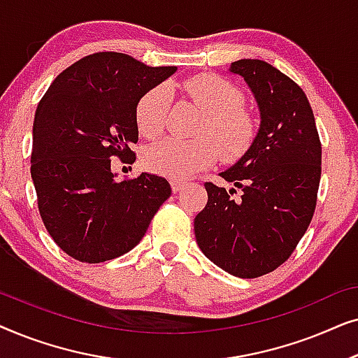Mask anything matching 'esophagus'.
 Listing matches in <instances>:
<instances>
[{
	"label": "esophagus",
	"mask_w": 358,
	"mask_h": 358,
	"mask_svg": "<svg viewBox=\"0 0 358 358\" xmlns=\"http://www.w3.org/2000/svg\"><path fill=\"white\" fill-rule=\"evenodd\" d=\"M184 182L182 180H173V182H171V189H173V192L174 194H178L179 190H182L184 189Z\"/></svg>",
	"instance_id": "esophagus-1"
}]
</instances>
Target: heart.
<instances>
[{
    "label": "heart",
    "instance_id": "heart-1",
    "mask_svg": "<svg viewBox=\"0 0 358 358\" xmlns=\"http://www.w3.org/2000/svg\"><path fill=\"white\" fill-rule=\"evenodd\" d=\"M184 91L205 117L197 129L199 140H161L145 150L143 164L151 173L169 179H187L210 168L222 158L227 163L241 159L257 136V120L244 107L238 86L218 75L192 76L184 81ZM169 86L158 85L140 97L135 109L138 131L146 138L163 134L171 110Z\"/></svg>",
    "mask_w": 358,
    "mask_h": 358
}]
</instances>
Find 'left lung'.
I'll return each instance as SVG.
<instances>
[{
  "label": "left lung",
  "instance_id": "obj_1",
  "mask_svg": "<svg viewBox=\"0 0 358 358\" xmlns=\"http://www.w3.org/2000/svg\"><path fill=\"white\" fill-rule=\"evenodd\" d=\"M261 110L251 150L220 176L234 187L205 182L208 202L194 220L199 248L241 278L282 266L310 227L321 179V141L308 97L292 78L262 60H238ZM242 197L234 199L236 189Z\"/></svg>",
  "mask_w": 358,
  "mask_h": 358
}]
</instances>
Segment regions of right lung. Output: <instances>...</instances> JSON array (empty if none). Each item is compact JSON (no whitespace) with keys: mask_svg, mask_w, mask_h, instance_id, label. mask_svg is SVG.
<instances>
[{"mask_svg":"<svg viewBox=\"0 0 358 358\" xmlns=\"http://www.w3.org/2000/svg\"><path fill=\"white\" fill-rule=\"evenodd\" d=\"M174 71L97 52L62 71L38 102L31 156L37 207L57 246L76 261L99 264L129 252L169 199L164 178L115 180L110 159L134 163L136 104Z\"/></svg>","mask_w":358,"mask_h":358,"instance_id":"right-lung-1","label":"right lung"}]
</instances>
